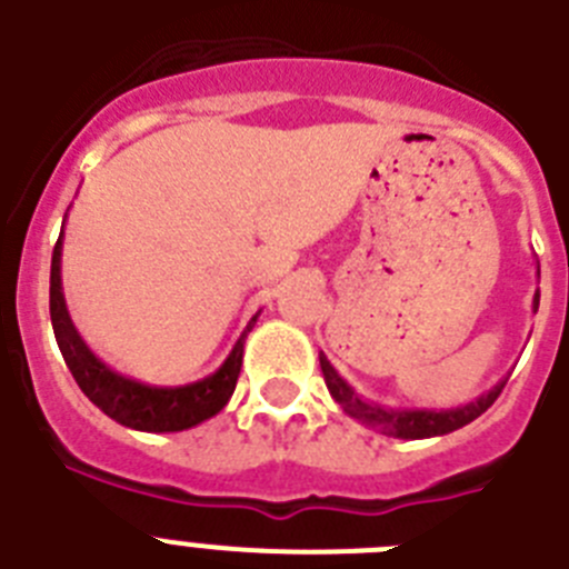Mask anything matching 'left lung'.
<instances>
[{
	"mask_svg": "<svg viewBox=\"0 0 569 569\" xmlns=\"http://www.w3.org/2000/svg\"><path fill=\"white\" fill-rule=\"evenodd\" d=\"M532 310H539V293L532 299ZM319 365L321 373H325V385H328L330 396L339 401L341 410L350 419L361 421L367 427H376L379 433L393 436V439H433V436L453 433L459 427L479 419L487 407L499 399L501 390H505V381H499L490 393L479 396V399L465 407H453V410H393V407H381L376 401L361 399L353 387L336 373V367L330 365L325 353H319Z\"/></svg>",
	"mask_w": 569,
	"mask_h": 569,
	"instance_id": "1",
	"label": "left lung"
}]
</instances>
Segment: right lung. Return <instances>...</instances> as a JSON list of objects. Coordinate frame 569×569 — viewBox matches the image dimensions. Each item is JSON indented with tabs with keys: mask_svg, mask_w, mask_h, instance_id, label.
<instances>
[{
	"mask_svg": "<svg viewBox=\"0 0 569 569\" xmlns=\"http://www.w3.org/2000/svg\"><path fill=\"white\" fill-rule=\"evenodd\" d=\"M256 316L250 319L244 333L239 336L230 356L216 373L182 387L142 385V381L110 370L102 359L93 356V350L84 345L79 330L73 328L62 293V236H59L57 248H53V259H50V321H53V333H57V345L62 350L64 365L73 373L77 385L82 387V393L104 416L130 427V430L179 433V430H188V427L213 419L233 396L236 379H239L241 370V353H244V339L253 330Z\"/></svg>",
	"mask_w": 569,
	"mask_h": 569,
	"instance_id": "add662e5",
	"label": "right lung"
}]
</instances>
